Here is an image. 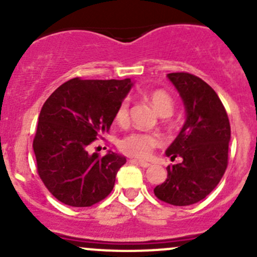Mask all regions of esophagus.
Wrapping results in <instances>:
<instances>
[{
  "instance_id": "obj_1",
  "label": "esophagus",
  "mask_w": 257,
  "mask_h": 257,
  "mask_svg": "<svg viewBox=\"0 0 257 257\" xmlns=\"http://www.w3.org/2000/svg\"><path fill=\"white\" fill-rule=\"evenodd\" d=\"M132 162L133 163H137V164H139L141 165L142 168H149L150 165V163H148V162H144V160H141V159H132Z\"/></svg>"
}]
</instances>
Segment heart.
<instances>
[{
  "mask_svg": "<svg viewBox=\"0 0 257 257\" xmlns=\"http://www.w3.org/2000/svg\"><path fill=\"white\" fill-rule=\"evenodd\" d=\"M150 102L153 107L160 115L168 116L174 110V100L164 90H154L150 94ZM129 116V102L124 99L115 112V120L119 124L128 121ZM162 144V138L159 134L150 132H132L124 137L119 143V147L124 153L134 155L138 158H147L152 154L153 149Z\"/></svg>",
  "mask_w": 257,
  "mask_h": 257,
  "instance_id": "1",
  "label": "heart"
}]
</instances>
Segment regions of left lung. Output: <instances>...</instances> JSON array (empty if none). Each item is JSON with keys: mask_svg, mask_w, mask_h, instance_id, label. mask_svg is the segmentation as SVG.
<instances>
[{"mask_svg": "<svg viewBox=\"0 0 257 257\" xmlns=\"http://www.w3.org/2000/svg\"><path fill=\"white\" fill-rule=\"evenodd\" d=\"M168 78L183 99L186 119L165 154L183 160L167 168V180L155 186L154 194L170 205L188 206L206 198L221 180L231 131L226 110L208 83L185 72Z\"/></svg>", "mask_w": 257, "mask_h": 257, "instance_id": "1", "label": "left lung"}]
</instances>
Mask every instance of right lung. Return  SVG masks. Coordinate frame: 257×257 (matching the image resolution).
I'll return each mask as SVG.
<instances>
[{"instance_id": "add662e5", "label": "right lung", "mask_w": 257, "mask_h": 257, "mask_svg": "<svg viewBox=\"0 0 257 257\" xmlns=\"http://www.w3.org/2000/svg\"><path fill=\"white\" fill-rule=\"evenodd\" d=\"M133 87L131 78H73L48 97L38 116L33 139L37 172L61 203L85 208L113 190L115 175L126 159L108 150L90 154L89 145L109 131L115 112Z\"/></svg>"}]
</instances>
